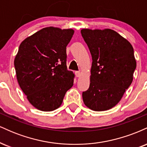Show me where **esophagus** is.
Here are the masks:
<instances>
[{
    "mask_svg": "<svg viewBox=\"0 0 147 147\" xmlns=\"http://www.w3.org/2000/svg\"><path fill=\"white\" fill-rule=\"evenodd\" d=\"M75 75H76V77H80V76H81L80 72L76 71V72H75Z\"/></svg>",
    "mask_w": 147,
    "mask_h": 147,
    "instance_id": "1",
    "label": "esophagus"
}]
</instances>
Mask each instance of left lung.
<instances>
[{"label":"left lung","instance_id":"8db88e82","mask_svg":"<svg viewBox=\"0 0 147 147\" xmlns=\"http://www.w3.org/2000/svg\"><path fill=\"white\" fill-rule=\"evenodd\" d=\"M92 56L90 86L84 103L92 111H104L118 104L133 82L136 61L133 48L111 29L81 30Z\"/></svg>","mask_w":147,"mask_h":147}]
</instances>
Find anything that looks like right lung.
<instances>
[{
    "label": "right lung",
    "mask_w": 147,
    "mask_h": 147,
    "mask_svg": "<svg viewBox=\"0 0 147 147\" xmlns=\"http://www.w3.org/2000/svg\"><path fill=\"white\" fill-rule=\"evenodd\" d=\"M74 30L48 27L28 36L14 59L16 78L30 104L52 111L61 105L73 86L75 75L67 70L66 46Z\"/></svg>",
    "instance_id": "right-lung-1"
}]
</instances>
